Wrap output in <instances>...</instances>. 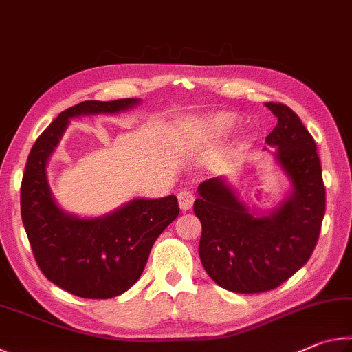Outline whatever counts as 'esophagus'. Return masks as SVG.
Returning <instances> with one entry per match:
<instances>
[{
  "mask_svg": "<svg viewBox=\"0 0 352 352\" xmlns=\"http://www.w3.org/2000/svg\"><path fill=\"white\" fill-rule=\"evenodd\" d=\"M194 200L195 197L190 190H182V192H178V206H180L182 211L190 210L194 205Z\"/></svg>",
  "mask_w": 352,
  "mask_h": 352,
  "instance_id": "1",
  "label": "esophagus"
}]
</instances>
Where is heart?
<instances>
[{
  "label": "heart",
  "instance_id": "obj_1",
  "mask_svg": "<svg viewBox=\"0 0 352 352\" xmlns=\"http://www.w3.org/2000/svg\"><path fill=\"white\" fill-rule=\"evenodd\" d=\"M239 124V118L233 113H212V115L201 119L195 127V135L199 141H211L223 138L228 133L233 132Z\"/></svg>",
  "mask_w": 352,
  "mask_h": 352
}]
</instances>
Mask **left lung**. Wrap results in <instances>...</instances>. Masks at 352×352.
<instances>
[{
	"mask_svg": "<svg viewBox=\"0 0 352 352\" xmlns=\"http://www.w3.org/2000/svg\"><path fill=\"white\" fill-rule=\"evenodd\" d=\"M278 124L265 142L289 182L279 204L250 208L226 177L199 184L194 212L201 222L200 261L214 283L236 294L276 289L311 258L326 210L315 141L287 105L267 102ZM267 151V148H265Z\"/></svg>",
	"mask_w": 352,
	"mask_h": 352,
	"instance_id": "obj_1",
	"label": "left lung"
}]
</instances>
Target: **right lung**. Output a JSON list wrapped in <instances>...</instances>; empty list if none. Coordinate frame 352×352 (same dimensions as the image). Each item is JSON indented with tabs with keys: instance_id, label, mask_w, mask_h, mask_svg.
<instances>
[{
	"instance_id": "add662e5",
	"label": "right lung",
	"mask_w": 352,
	"mask_h": 352,
	"mask_svg": "<svg viewBox=\"0 0 352 352\" xmlns=\"http://www.w3.org/2000/svg\"><path fill=\"white\" fill-rule=\"evenodd\" d=\"M141 99L85 100L62 111L31 148L21 182V219L43 275L82 298L105 300L138 281L152 245L177 219L175 195L136 197L104 216L79 217L62 210L47 182V162L60 144L69 119L116 115Z\"/></svg>"
}]
</instances>
